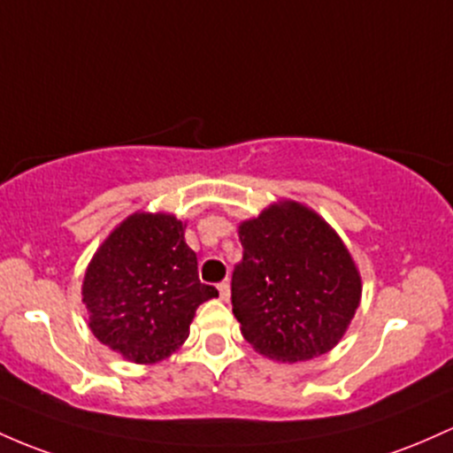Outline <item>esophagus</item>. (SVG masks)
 <instances>
[{
	"label": "esophagus",
	"instance_id": "34e87169",
	"mask_svg": "<svg viewBox=\"0 0 453 453\" xmlns=\"http://www.w3.org/2000/svg\"><path fill=\"white\" fill-rule=\"evenodd\" d=\"M217 288H219V296H221V301H230V281H221Z\"/></svg>",
	"mask_w": 453,
	"mask_h": 453
}]
</instances>
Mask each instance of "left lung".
Masks as SVG:
<instances>
[{"label": "left lung", "mask_w": 453, "mask_h": 453, "mask_svg": "<svg viewBox=\"0 0 453 453\" xmlns=\"http://www.w3.org/2000/svg\"><path fill=\"white\" fill-rule=\"evenodd\" d=\"M238 238L232 311L242 337L283 364L329 352L361 301V275L337 232L311 208L283 200L242 221Z\"/></svg>", "instance_id": "obj_1"}]
</instances>
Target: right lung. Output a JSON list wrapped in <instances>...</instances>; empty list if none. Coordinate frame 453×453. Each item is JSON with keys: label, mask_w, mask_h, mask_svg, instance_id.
I'll list each match as a JSON object with an SVG mask.
<instances>
[{"label": "right lung", "mask_w": 453, "mask_h": 453, "mask_svg": "<svg viewBox=\"0 0 453 453\" xmlns=\"http://www.w3.org/2000/svg\"><path fill=\"white\" fill-rule=\"evenodd\" d=\"M185 223L167 212L127 217L94 253L81 296L89 331L135 364H157L188 337L196 310L219 296L197 277Z\"/></svg>", "instance_id": "add662e5"}]
</instances>
